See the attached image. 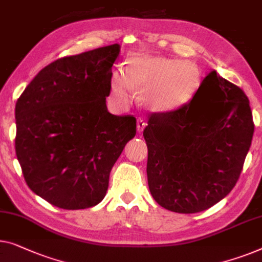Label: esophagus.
Segmentation results:
<instances>
[{
  "mask_svg": "<svg viewBox=\"0 0 262 262\" xmlns=\"http://www.w3.org/2000/svg\"><path fill=\"white\" fill-rule=\"evenodd\" d=\"M145 126H146V122H145V120H144L143 118H139V119L137 120V131L139 132V134H142L144 128H145Z\"/></svg>",
  "mask_w": 262,
  "mask_h": 262,
  "instance_id": "1",
  "label": "esophagus"
}]
</instances>
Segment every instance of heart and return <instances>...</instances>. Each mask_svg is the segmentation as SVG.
Returning a JSON list of instances; mask_svg holds the SVG:
<instances>
[{
    "label": "heart",
    "instance_id": "heart-1",
    "mask_svg": "<svg viewBox=\"0 0 262 262\" xmlns=\"http://www.w3.org/2000/svg\"><path fill=\"white\" fill-rule=\"evenodd\" d=\"M202 74L191 60L137 55L128 59L125 71L115 68L110 74V94L118 105L131 101L134 89L152 111H173L188 104L199 91Z\"/></svg>",
    "mask_w": 262,
    "mask_h": 262
}]
</instances>
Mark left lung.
<instances>
[{"mask_svg":"<svg viewBox=\"0 0 262 262\" xmlns=\"http://www.w3.org/2000/svg\"><path fill=\"white\" fill-rule=\"evenodd\" d=\"M253 134L247 96L210 72L188 104L149 116L143 136L155 201L182 214L213 207L236 184Z\"/></svg>","mask_w":262,"mask_h":262,"instance_id":"1","label":"left lung"}]
</instances>
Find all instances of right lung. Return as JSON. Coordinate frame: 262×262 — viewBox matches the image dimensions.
<instances>
[{"label": "right lung", "instance_id": "right-lung-1", "mask_svg": "<svg viewBox=\"0 0 262 262\" xmlns=\"http://www.w3.org/2000/svg\"><path fill=\"white\" fill-rule=\"evenodd\" d=\"M118 43L42 68L15 106V151L28 187L62 209L100 203L112 166L136 136L134 116L107 111Z\"/></svg>", "mask_w": 262, "mask_h": 262}]
</instances>
